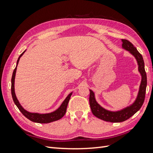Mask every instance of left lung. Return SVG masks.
<instances>
[{
    "label": "left lung",
    "instance_id": "obj_1",
    "mask_svg": "<svg viewBox=\"0 0 153 153\" xmlns=\"http://www.w3.org/2000/svg\"><path fill=\"white\" fill-rule=\"evenodd\" d=\"M122 40V47L133 55L136 59L138 66V71L140 72L142 80L139 87V91L135 101L133 103L127 107L121 110L110 111L106 110L100 105L95 99L94 93L92 90L90 91L89 104L92 114L96 117H98L105 121L111 123H121L130 118L140 110L145 100V95L147 87V75L144 68V62L142 55L138 52L137 49L134 47L133 45L127 39Z\"/></svg>",
    "mask_w": 153,
    "mask_h": 153
}]
</instances>
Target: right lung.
I'll list each match as a JSON object with an SVG mask.
<instances>
[{"label":"right lung","mask_w":153,"mask_h":153,"mask_svg":"<svg viewBox=\"0 0 153 153\" xmlns=\"http://www.w3.org/2000/svg\"><path fill=\"white\" fill-rule=\"evenodd\" d=\"M25 51L26 50L20 55V57H18L17 60L16 68L15 69H14L13 73L12 78H11V94H12V98H13L14 103H15L18 108L20 110V111L22 113V114L24 115L25 117L29 119L30 121L32 122L38 123H49L51 122L57 121V120L61 119L64 115H65L66 112L68 104L69 101V99H70V97L72 94V92H71V93L66 97V98L64 100L61 105L59 106V108H58L56 110L53 111V112L48 113V114H39V113L29 112L22 107L16 98L15 92V78L16 68H17L18 64V62H19L20 57L22 56L23 54L24 53Z\"/></svg>","instance_id":"1"}]
</instances>
